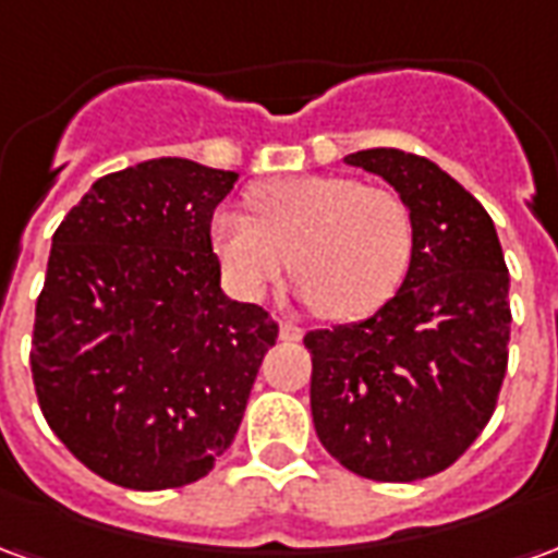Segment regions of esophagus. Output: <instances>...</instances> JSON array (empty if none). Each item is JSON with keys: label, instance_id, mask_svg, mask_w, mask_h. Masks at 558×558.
<instances>
[{"label": "esophagus", "instance_id": "esophagus-1", "mask_svg": "<svg viewBox=\"0 0 558 558\" xmlns=\"http://www.w3.org/2000/svg\"><path fill=\"white\" fill-rule=\"evenodd\" d=\"M304 338V328L295 326V323H280V340H287V343H299Z\"/></svg>", "mask_w": 558, "mask_h": 558}]
</instances>
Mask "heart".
Masks as SVG:
<instances>
[{
	"label": "heart",
	"mask_w": 558,
	"mask_h": 558,
	"mask_svg": "<svg viewBox=\"0 0 558 558\" xmlns=\"http://www.w3.org/2000/svg\"><path fill=\"white\" fill-rule=\"evenodd\" d=\"M251 218L218 211L211 247L232 287L263 299L292 266L302 299L328 319L376 314L400 290L415 251L410 206L388 187L311 172L251 187Z\"/></svg>",
	"instance_id": "obj_1"
}]
</instances>
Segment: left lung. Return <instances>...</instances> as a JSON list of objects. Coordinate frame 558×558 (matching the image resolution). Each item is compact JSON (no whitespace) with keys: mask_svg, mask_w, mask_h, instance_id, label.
<instances>
[{"mask_svg":"<svg viewBox=\"0 0 558 558\" xmlns=\"http://www.w3.org/2000/svg\"><path fill=\"white\" fill-rule=\"evenodd\" d=\"M347 163L398 191L415 251L371 319L304 335L316 436L362 478H430L463 457L499 400L511 340L502 244L484 206L433 160L364 148Z\"/></svg>","mask_w":558,"mask_h":558,"instance_id":"left-lung-1","label":"left lung"}]
</instances>
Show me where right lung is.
Returning <instances> with one entry per match:
<instances>
[{"instance_id": "1", "label": "right lung", "mask_w": 558, "mask_h": 558, "mask_svg": "<svg viewBox=\"0 0 558 558\" xmlns=\"http://www.w3.org/2000/svg\"><path fill=\"white\" fill-rule=\"evenodd\" d=\"M235 172L143 160L92 184L53 232L32 383L83 466L131 490L211 472L278 323L220 292L211 215Z\"/></svg>"}]
</instances>
